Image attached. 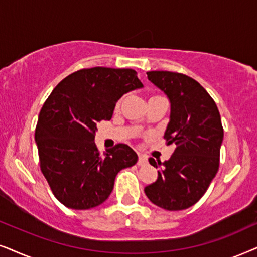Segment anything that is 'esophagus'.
Listing matches in <instances>:
<instances>
[{"instance_id": "34e87169", "label": "esophagus", "mask_w": 257, "mask_h": 257, "mask_svg": "<svg viewBox=\"0 0 257 257\" xmlns=\"http://www.w3.org/2000/svg\"><path fill=\"white\" fill-rule=\"evenodd\" d=\"M147 162H148V157H147V155H145V154H139V166H143V164H146Z\"/></svg>"}]
</instances>
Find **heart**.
<instances>
[{"label":"heart","mask_w":257,"mask_h":257,"mask_svg":"<svg viewBox=\"0 0 257 257\" xmlns=\"http://www.w3.org/2000/svg\"><path fill=\"white\" fill-rule=\"evenodd\" d=\"M156 97H162V96H160V95H153V96L150 97L149 100H152V98H156ZM122 101H123V98H119V100L117 101V103H116V109H118L119 107H121V103H122Z\"/></svg>","instance_id":"1"}]
</instances>
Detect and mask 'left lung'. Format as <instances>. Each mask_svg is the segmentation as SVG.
<instances>
[{
    "instance_id": "left-lung-1",
    "label": "left lung",
    "mask_w": 257,
    "mask_h": 257,
    "mask_svg": "<svg viewBox=\"0 0 257 257\" xmlns=\"http://www.w3.org/2000/svg\"><path fill=\"white\" fill-rule=\"evenodd\" d=\"M148 80L170 101V121L164 139L175 150L168 161L149 163L160 168L145 193L166 210L187 209L203 196L220 166L223 126L217 105L202 85L187 75L148 71Z\"/></svg>"
}]
</instances>
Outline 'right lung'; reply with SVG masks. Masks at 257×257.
Here are the masks:
<instances>
[{"mask_svg":"<svg viewBox=\"0 0 257 257\" xmlns=\"http://www.w3.org/2000/svg\"><path fill=\"white\" fill-rule=\"evenodd\" d=\"M142 87L133 69L88 68L63 78L44 102L35 131L41 172L66 207L100 206L119 170L138 162L129 146L118 143L100 154L94 140L100 122L111 118L116 102Z\"/></svg>","mask_w":257,"mask_h":257,"instance_id":"right-lung-1","label":"right lung"}]
</instances>
